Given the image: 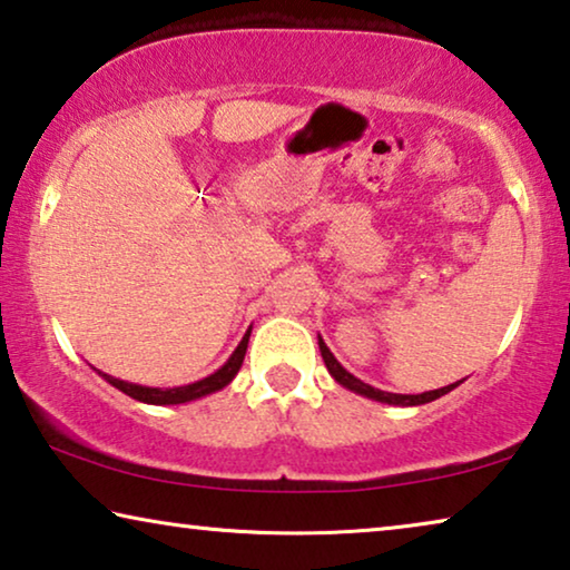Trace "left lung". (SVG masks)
<instances>
[{
    "mask_svg": "<svg viewBox=\"0 0 570 570\" xmlns=\"http://www.w3.org/2000/svg\"><path fill=\"white\" fill-rule=\"evenodd\" d=\"M320 353H322V361H325V366L330 371V376H333L340 386L351 389V392L361 394V396H368V399H373V402L396 404V406H417V404L435 402V399L445 396L448 392H453V389L461 384V381H455V384L443 386V389H435V392H424V394H389V392H381V389H373L368 384H363L361 379H355L353 373H347L343 366H340L335 355L330 353V347L325 345V340H322V337H320Z\"/></svg>",
    "mask_w": 570,
    "mask_h": 570,
    "instance_id": "left-lung-1",
    "label": "left lung"
}]
</instances>
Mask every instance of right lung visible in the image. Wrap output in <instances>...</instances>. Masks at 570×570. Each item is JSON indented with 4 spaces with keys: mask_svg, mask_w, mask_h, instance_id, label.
<instances>
[{
    "mask_svg": "<svg viewBox=\"0 0 570 570\" xmlns=\"http://www.w3.org/2000/svg\"><path fill=\"white\" fill-rule=\"evenodd\" d=\"M248 337H250V330L245 333V337L240 340V345L235 347V353L227 358V363L223 368H217L212 376L202 379V381H194V384H186V386H174V389H153V386H140V384H130V381H120L115 376H107V373L99 371L101 379H107L109 384L115 389H120L122 394L138 399V402H146V404H184V402H194V399H202L207 394H215L219 389H225L230 381L237 376V371L243 366V358H245V351H248Z\"/></svg>",
    "mask_w": 570,
    "mask_h": 570,
    "instance_id": "add662e5",
    "label": "right lung"
}]
</instances>
